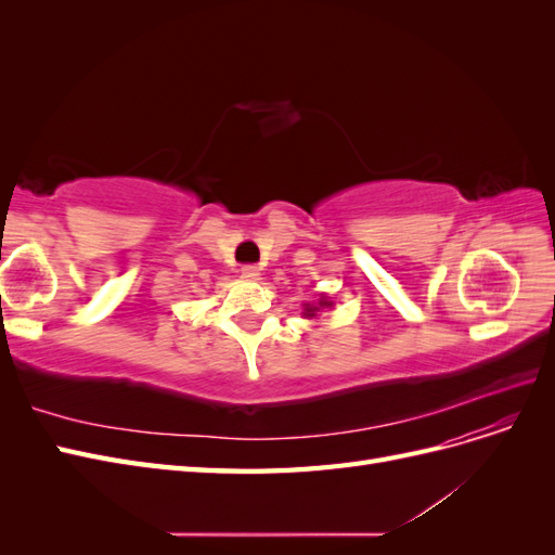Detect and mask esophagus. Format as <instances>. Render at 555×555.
Returning a JSON list of instances; mask_svg holds the SVG:
<instances>
[{"mask_svg":"<svg viewBox=\"0 0 555 555\" xmlns=\"http://www.w3.org/2000/svg\"><path fill=\"white\" fill-rule=\"evenodd\" d=\"M241 273H243V278H247V280H257V278H259V268L247 263V266L241 268Z\"/></svg>","mask_w":555,"mask_h":555,"instance_id":"1","label":"esophagus"}]
</instances>
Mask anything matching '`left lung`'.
<instances>
[{"mask_svg":"<svg viewBox=\"0 0 555 555\" xmlns=\"http://www.w3.org/2000/svg\"><path fill=\"white\" fill-rule=\"evenodd\" d=\"M333 304L326 298H319V306H306V317H317L314 312H319V308H331Z\"/></svg>","mask_w":555,"mask_h":555,"instance_id":"1","label":"left lung"}]
</instances>
